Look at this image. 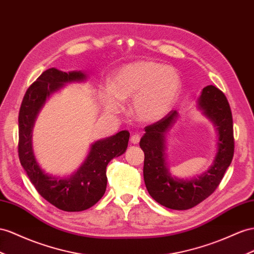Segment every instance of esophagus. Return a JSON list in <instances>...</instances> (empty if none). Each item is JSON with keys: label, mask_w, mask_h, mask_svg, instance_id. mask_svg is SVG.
Listing matches in <instances>:
<instances>
[{"label": "esophagus", "mask_w": 254, "mask_h": 254, "mask_svg": "<svg viewBox=\"0 0 254 254\" xmlns=\"http://www.w3.org/2000/svg\"><path fill=\"white\" fill-rule=\"evenodd\" d=\"M140 140V135L139 134H134L131 137V142L133 145H137Z\"/></svg>", "instance_id": "obj_1"}]
</instances>
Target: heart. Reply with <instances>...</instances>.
I'll list each match as a JSON object with an SVG mask.
<instances>
[{
	"mask_svg": "<svg viewBox=\"0 0 254 254\" xmlns=\"http://www.w3.org/2000/svg\"><path fill=\"white\" fill-rule=\"evenodd\" d=\"M181 88L176 69L153 61H135L116 71L110 86L102 90L104 105L112 113L120 101L133 97L132 112L140 122H155L170 112Z\"/></svg>",
	"mask_w": 254,
	"mask_h": 254,
	"instance_id": "1",
	"label": "heart"
}]
</instances>
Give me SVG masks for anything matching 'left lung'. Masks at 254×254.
Listing matches in <instances>:
<instances>
[{
  "instance_id": "8db88e82",
  "label": "left lung",
  "mask_w": 254,
  "mask_h": 254,
  "mask_svg": "<svg viewBox=\"0 0 254 254\" xmlns=\"http://www.w3.org/2000/svg\"><path fill=\"white\" fill-rule=\"evenodd\" d=\"M197 107L216 127L217 153L209 170L197 177L181 179L172 176L166 164V134L179 114L172 110L163 119L145 127L139 146L145 153L144 180L149 194L170 209L187 210L198 205L217 189L234 155L232 112L222 91L207 86L201 91Z\"/></svg>"
}]
</instances>
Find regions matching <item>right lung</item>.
I'll use <instances>...</instances> for the list:
<instances>
[{
	"instance_id": "obj_1",
	"label": "right lung",
	"mask_w": 254,
	"mask_h": 254,
	"mask_svg": "<svg viewBox=\"0 0 254 254\" xmlns=\"http://www.w3.org/2000/svg\"><path fill=\"white\" fill-rule=\"evenodd\" d=\"M87 74L80 70L65 73L51 67L37 78L27 90L19 112V160L30 181L40 195L64 211H82L99 201L106 191V167L116 157L126 152L128 131H121L91 145L81 166L69 177H56L38 165L32 146V133L36 117L48 97L65 83L80 82Z\"/></svg>"
}]
</instances>
